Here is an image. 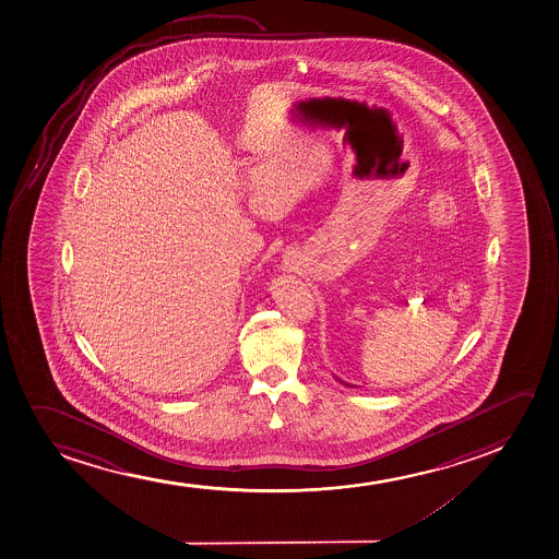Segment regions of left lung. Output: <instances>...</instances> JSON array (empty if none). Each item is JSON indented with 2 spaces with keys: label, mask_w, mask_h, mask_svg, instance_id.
<instances>
[{
  "label": "left lung",
  "mask_w": 559,
  "mask_h": 559,
  "mask_svg": "<svg viewBox=\"0 0 559 559\" xmlns=\"http://www.w3.org/2000/svg\"><path fill=\"white\" fill-rule=\"evenodd\" d=\"M336 380H338V378H336ZM341 381V383H344V385H348V388H354V385H349V383H346V381H342V380H338Z\"/></svg>",
  "instance_id": "obj_1"
}]
</instances>
